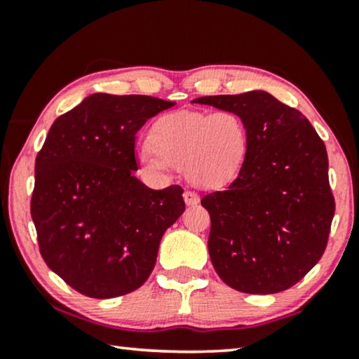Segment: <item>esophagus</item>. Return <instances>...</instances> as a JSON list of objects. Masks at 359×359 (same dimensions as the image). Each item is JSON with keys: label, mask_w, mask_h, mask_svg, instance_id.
Instances as JSON below:
<instances>
[{"label": "esophagus", "mask_w": 359, "mask_h": 359, "mask_svg": "<svg viewBox=\"0 0 359 359\" xmlns=\"http://www.w3.org/2000/svg\"><path fill=\"white\" fill-rule=\"evenodd\" d=\"M184 203L188 204V205L198 204V203H199V196H198V193H194V191H191V189H186V191H184Z\"/></svg>", "instance_id": "esophagus-1"}]
</instances>
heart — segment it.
<instances>
[{
  "label": "heart",
  "mask_w": 359,
  "mask_h": 359,
  "mask_svg": "<svg viewBox=\"0 0 359 359\" xmlns=\"http://www.w3.org/2000/svg\"><path fill=\"white\" fill-rule=\"evenodd\" d=\"M247 151V126L235 112L178 111L155 122L150 145L142 147L137 160L150 176L183 168L191 183L219 188L238 175Z\"/></svg>",
  "instance_id": "b5f03b06"
}]
</instances>
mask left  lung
Wrapping results in <instances>:
<instances>
[{
	"label": "left lung",
	"mask_w": 359,
	"mask_h": 359,
	"mask_svg": "<svg viewBox=\"0 0 359 359\" xmlns=\"http://www.w3.org/2000/svg\"><path fill=\"white\" fill-rule=\"evenodd\" d=\"M193 102L232 111L248 130L237 178L201 199L210 215L209 255L227 286L286 291L316 266L335 215L323 140L301 111L264 91Z\"/></svg>",
	"instance_id": "1"
}]
</instances>
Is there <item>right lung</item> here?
<instances>
[{"label":"right lung","instance_id":"right-lung-1","mask_svg":"<svg viewBox=\"0 0 359 359\" xmlns=\"http://www.w3.org/2000/svg\"><path fill=\"white\" fill-rule=\"evenodd\" d=\"M175 102L88 96L57 117L36 158L31 215L47 266L83 296L111 299L154 271L160 240L184 212L183 188L134 176L135 134Z\"/></svg>","mask_w":359,"mask_h":359}]
</instances>
